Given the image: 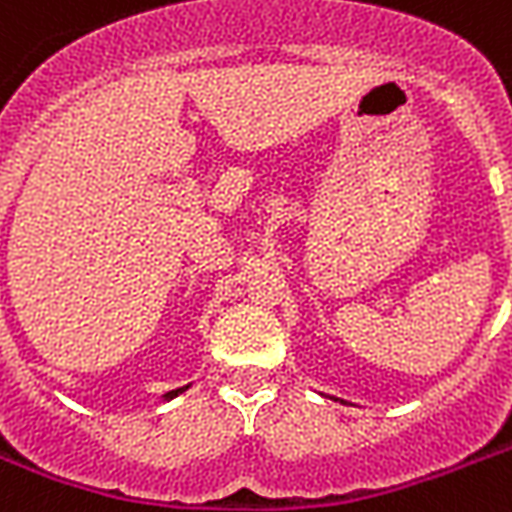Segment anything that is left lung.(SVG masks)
Listing matches in <instances>:
<instances>
[{"label":"left lung","mask_w":512,"mask_h":512,"mask_svg":"<svg viewBox=\"0 0 512 512\" xmlns=\"http://www.w3.org/2000/svg\"><path fill=\"white\" fill-rule=\"evenodd\" d=\"M333 400H338V397H333ZM341 403H346V400H341Z\"/></svg>","instance_id":"1"}]
</instances>
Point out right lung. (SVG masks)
I'll return each instance as SVG.
<instances>
[{
  "mask_svg": "<svg viewBox=\"0 0 512 512\" xmlns=\"http://www.w3.org/2000/svg\"><path fill=\"white\" fill-rule=\"evenodd\" d=\"M187 386H190V384H187ZM187 386H179V389H171V392H166V395H163V400H174V397L182 395V392H185Z\"/></svg>",
  "mask_w": 512,
  "mask_h": 512,
  "instance_id": "1",
  "label": "right lung"
}]
</instances>
